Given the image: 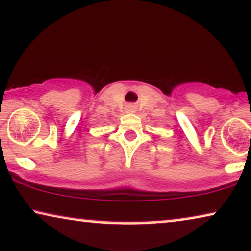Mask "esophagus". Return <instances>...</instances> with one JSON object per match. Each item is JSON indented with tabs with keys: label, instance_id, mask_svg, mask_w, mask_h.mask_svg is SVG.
<instances>
[{
	"label": "esophagus",
	"instance_id": "esophagus-1",
	"mask_svg": "<svg viewBox=\"0 0 251 251\" xmlns=\"http://www.w3.org/2000/svg\"><path fill=\"white\" fill-rule=\"evenodd\" d=\"M126 111H127L128 113H133L135 111V107L132 106V105H129V106H127V108H126Z\"/></svg>",
	"mask_w": 251,
	"mask_h": 251
}]
</instances>
